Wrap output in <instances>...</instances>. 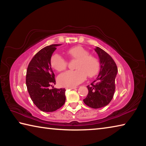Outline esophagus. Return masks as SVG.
<instances>
[{
  "mask_svg": "<svg viewBox=\"0 0 146 146\" xmlns=\"http://www.w3.org/2000/svg\"><path fill=\"white\" fill-rule=\"evenodd\" d=\"M76 87H66V90H68V89H70V90H74V89H76Z\"/></svg>",
  "mask_w": 146,
  "mask_h": 146,
  "instance_id": "34e87169",
  "label": "esophagus"
}]
</instances>
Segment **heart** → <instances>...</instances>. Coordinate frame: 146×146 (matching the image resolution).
<instances>
[{"instance_id":"heart-1","label":"heart","mask_w":146,"mask_h":146,"mask_svg":"<svg viewBox=\"0 0 146 146\" xmlns=\"http://www.w3.org/2000/svg\"><path fill=\"white\" fill-rule=\"evenodd\" d=\"M67 53L71 57L77 60L76 70H68L58 76V82L62 86L74 87L82 83L86 75L91 77L97 73L99 64L97 59L89 55L88 51L80 46L71 47ZM51 65L58 71L64 70L67 66V62L58 54H55L51 58Z\"/></svg>"}]
</instances>
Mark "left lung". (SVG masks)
<instances>
[{
    "instance_id": "1",
    "label": "left lung",
    "mask_w": 146,
    "mask_h": 146,
    "mask_svg": "<svg viewBox=\"0 0 146 146\" xmlns=\"http://www.w3.org/2000/svg\"><path fill=\"white\" fill-rule=\"evenodd\" d=\"M95 50L99 57L100 72L97 78L87 86L88 94L83 101L89 107L98 109L107 106L112 100L118 69L114 60L105 51L98 47Z\"/></svg>"
}]
</instances>
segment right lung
<instances>
[{
	"instance_id": "1",
	"label": "right lung",
	"mask_w": 146,
	"mask_h": 146,
	"mask_svg": "<svg viewBox=\"0 0 146 146\" xmlns=\"http://www.w3.org/2000/svg\"><path fill=\"white\" fill-rule=\"evenodd\" d=\"M58 46L60 44H51L40 49L32 58L26 71V83L31 99L44 112L55 111L66 101L65 88L49 89L56 82L51 58Z\"/></svg>"
}]
</instances>
